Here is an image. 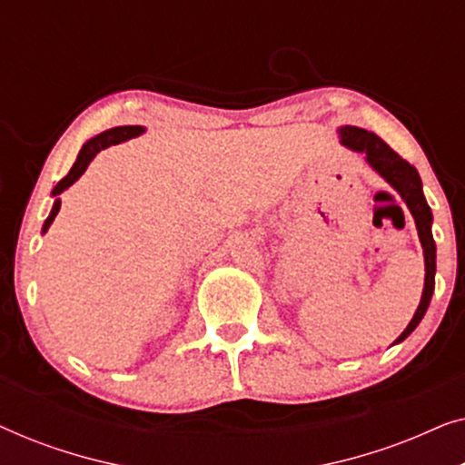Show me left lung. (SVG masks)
Returning <instances> with one entry per match:
<instances>
[{"instance_id": "8db88e82", "label": "left lung", "mask_w": 465, "mask_h": 465, "mask_svg": "<svg viewBox=\"0 0 465 465\" xmlns=\"http://www.w3.org/2000/svg\"><path fill=\"white\" fill-rule=\"evenodd\" d=\"M339 137L345 148L353 152H361V154L366 156V163L371 164V167L377 171V173L383 177V180L390 183L400 196H402L406 207H409L412 218H415L419 241H421V247H423L425 283H423V294H421V301H419L415 315H412L409 326L404 328V332L393 341V345H398V342L409 339L412 330L419 326V322L423 320L425 311L430 307L431 294H434L436 243H434V237H431V222H434V215H431V209L423 196V183H421V177L417 173V169L406 163L404 158H400L396 152L383 142V139L377 137L371 131L360 129V126H351V124L341 126Z\"/></svg>"}]
</instances>
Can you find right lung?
Wrapping results in <instances>:
<instances>
[{"instance_id": "add662e5", "label": "right lung", "mask_w": 465, "mask_h": 465, "mask_svg": "<svg viewBox=\"0 0 465 465\" xmlns=\"http://www.w3.org/2000/svg\"><path fill=\"white\" fill-rule=\"evenodd\" d=\"M143 131H145L143 126H139V124H133V126H131V124H129V126H114V129H107V131H104V133H99V135H94L93 139H88V142H86L84 145H82V150H80L78 158H75L74 167L69 169V173H67L65 177H63V180H61L59 183H56L54 190H53L54 205H53V209H50V215L46 218V222H44L42 234H46L50 224H53L54 218H56V213H59V209H61L59 194L63 193V190H67L69 186H72L74 182L80 180V175L84 173L86 167H88V164H91L93 158L97 156L101 150L110 148V145H116V143H120V142H126V139L139 137Z\"/></svg>"}]
</instances>
